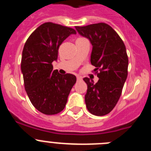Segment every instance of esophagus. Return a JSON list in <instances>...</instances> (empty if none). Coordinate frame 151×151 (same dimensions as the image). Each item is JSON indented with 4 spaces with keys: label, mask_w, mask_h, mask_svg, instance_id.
<instances>
[{
    "label": "esophagus",
    "mask_w": 151,
    "mask_h": 151,
    "mask_svg": "<svg viewBox=\"0 0 151 151\" xmlns=\"http://www.w3.org/2000/svg\"><path fill=\"white\" fill-rule=\"evenodd\" d=\"M82 76H77V80H82Z\"/></svg>",
    "instance_id": "esophagus-1"
}]
</instances>
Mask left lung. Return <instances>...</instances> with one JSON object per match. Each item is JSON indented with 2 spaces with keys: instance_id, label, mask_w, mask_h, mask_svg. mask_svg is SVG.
I'll return each mask as SVG.
<instances>
[{
  "instance_id": "obj_1",
  "label": "left lung",
  "mask_w": 151,
  "mask_h": 151,
  "mask_svg": "<svg viewBox=\"0 0 151 151\" xmlns=\"http://www.w3.org/2000/svg\"><path fill=\"white\" fill-rule=\"evenodd\" d=\"M76 29L92 45L91 63L99 78L95 84L90 78H83L88 85L86 106L93 115H106L116 105L127 78L129 59L125 46L116 31L104 22Z\"/></svg>"
}]
</instances>
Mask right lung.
Listing matches in <instances>:
<instances>
[{"instance_id": "add662e5", "label": "right lung", "mask_w": 151, "mask_h": 151, "mask_svg": "<svg viewBox=\"0 0 151 151\" xmlns=\"http://www.w3.org/2000/svg\"><path fill=\"white\" fill-rule=\"evenodd\" d=\"M72 28L45 22L33 32L24 45L21 60L25 89L31 103L41 113L54 115L62 111L73 85L74 75H61L53 70L52 63L58 57V49L70 35Z\"/></svg>"}]
</instances>
